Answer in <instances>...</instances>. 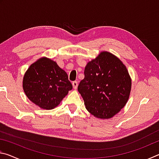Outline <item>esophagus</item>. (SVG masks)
<instances>
[{"instance_id": "1", "label": "esophagus", "mask_w": 159, "mask_h": 159, "mask_svg": "<svg viewBox=\"0 0 159 159\" xmlns=\"http://www.w3.org/2000/svg\"><path fill=\"white\" fill-rule=\"evenodd\" d=\"M72 85H73V88L74 89H76L77 87H78V82L77 81H74L72 83Z\"/></svg>"}]
</instances>
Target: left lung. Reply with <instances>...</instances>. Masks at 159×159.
I'll list each match as a JSON object with an SVG mask.
<instances>
[{
  "mask_svg": "<svg viewBox=\"0 0 159 159\" xmlns=\"http://www.w3.org/2000/svg\"><path fill=\"white\" fill-rule=\"evenodd\" d=\"M78 86L86 109L99 118H111L127 103L131 79L125 66L111 53L102 52L89 61Z\"/></svg>",
  "mask_w": 159,
  "mask_h": 159,
  "instance_id": "obj_1",
  "label": "left lung"
}]
</instances>
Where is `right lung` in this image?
<instances>
[{
	"label": "right lung",
	"instance_id": "obj_1",
	"mask_svg": "<svg viewBox=\"0 0 159 159\" xmlns=\"http://www.w3.org/2000/svg\"><path fill=\"white\" fill-rule=\"evenodd\" d=\"M72 88L66 72L55 61L46 57L32 64L23 79L26 95L44 109L57 107Z\"/></svg>",
	"mask_w": 159,
	"mask_h": 159
}]
</instances>
